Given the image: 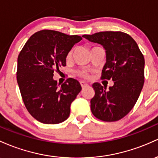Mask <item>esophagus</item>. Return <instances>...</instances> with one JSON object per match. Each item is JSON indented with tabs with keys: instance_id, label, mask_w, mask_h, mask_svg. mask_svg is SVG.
I'll use <instances>...</instances> for the list:
<instances>
[{
	"instance_id": "obj_1",
	"label": "esophagus",
	"mask_w": 158,
	"mask_h": 158,
	"mask_svg": "<svg viewBox=\"0 0 158 158\" xmlns=\"http://www.w3.org/2000/svg\"><path fill=\"white\" fill-rule=\"evenodd\" d=\"M80 84H81L82 87H85V86H88V84H86V83L84 82V81H81V82H80Z\"/></svg>"
}]
</instances>
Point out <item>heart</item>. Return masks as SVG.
<instances>
[{"label": "heart", "instance_id": "heart-1", "mask_svg": "<svg viewBox=\"0 0 158 158\" xmlns=\"http://www.w3.org/2000/svg\"><path fill=\"white\" fill-rule=\"evenodd\" d=\"M72 51H70L69 54H68V58H70L71 56H72ZM80 75H81L82 77H88V74L86 71H81V72H80Z\"/></svg>", "mask_w": 158, "mask_h": 158}]
</instances>
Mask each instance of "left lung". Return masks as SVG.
<instances>
[{"label":"left lung","mask_w":158,"mask_h":158,"mask_svg":"<svg viewBox=\"0 0 158 158\" xmlns=\"http://www.w3.org/2000/svg\"><path fill=\"white\" fill-rule=\"evenodd\" d=\"M82 36L105 49L102 79L113 81L108 89L99 83L93 84L92 113L102 121H118L131 110L140 95L144 84V56L134 39L123 32H99Z\"/></svg>","instance_id":"left-lung-1"}]
</instances>
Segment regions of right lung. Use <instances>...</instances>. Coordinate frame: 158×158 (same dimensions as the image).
Here are the masks:
<instances>
[{
	"instance_id": "right-lung-1",
	"label": "right lung",
	"mask_w": 158,
	"mask_h": 158,
	"mask_svg": "<svg viewBox=\"0 0 158 158\" xmlns=\"http://www.w3.org/2000/svg\"><path fill=\"white\" fill-rule=\"evenodd\" d=\"M81 40L77 35L43 30L32 35L21 51L17 82L27 110L37 121L58 124L69 116L71 104L82 88L73 78L60 86L53 76L66 65L69 52Z\"/></svg>"
}]
</instances>
